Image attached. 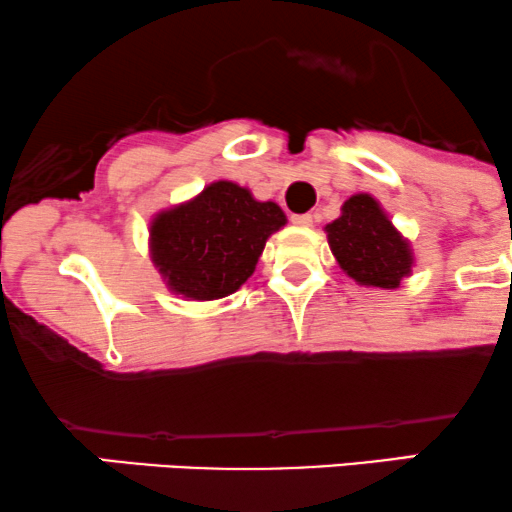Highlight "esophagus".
<instances>
[{
    "mask_svg": "<svg viewBox=\"0 0 512 512\" xmlns=\"http://www.w3.org/2000/svg\"><path fill=\"white\" fill-rule=\"evenodd\" d=\"M290 220H292V225H297V227H312L314 217L309 215V212H304V215H292Z\"/></svg>",
    "mask_w": 512,
    "mask_h": 512,
    "instance_id": "34e87169",
    "label": "esophagus"
}]
</instances>
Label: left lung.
Masks as SVG:
<instances>
[{"mask_svg":"<svg viewBox=\"0 0 512 512\" xmlns=\"http://www.w3.org/2000/svg\"><path fill=\"white\" fill-rule=\"evenodd\" d=\"M341 210V217L326 225L338 266L360 285L399 287L413 266L409 241L396 232L372 195H353Z\"/></svg>","mask_w":512,"mask_h":512,"instance_id":"left-lung-1","label":"left lung"}]
</instances>
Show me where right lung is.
<instances>
[{"instance_id": "obj_1", "label": "right lung", "mask_w": 512, "mask_h": 512, "mask_svg": "<svg viewBox=\"0 0 512 512\" xmlns=\"http://www.w3.org/2000/svg\"><path fill=\"white\" fill-rule=\"evenodd\" d=\"M283 225L278 205L258 203L232 181H217L198 198L154 217L152 261L176 295L220 300L249 280L266 239Z\"/></svg>"}]
</instances>
